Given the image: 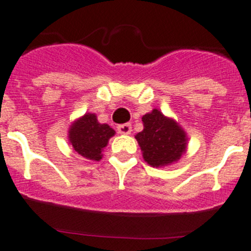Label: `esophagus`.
<instances>
[{
    "mask_svg": "<svg viewBox=\"0 0 251 251\" xmlns=\"http://www.w3.org/2000/svg\"><path fill=\"white\" fill-rule=\"evenodd\" d=\"M118 131L121 135H128L132 131V127H131L130 124H123V125L118 126Z\"/></svg>",
    "mask_w": 251,
    "mask_h": 251,
    "instance_id": "34e87169",
    "label": "esophagus"
}]
</instances>
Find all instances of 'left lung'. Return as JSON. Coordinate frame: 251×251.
<instances>
[{"label":"left lung","instance_id":"8db88e82","mask_svg":"<svg viewBox=\"0 0 251 251\" xmlns=\"http://www.w3.org/2000/svg\"><path fill=\"white\" fill-rule=\"evenodd\" d=\"M144 130L135 136L144 160L152 167L168 166L181 158L187 149L183 128L157 109L142 116Z\"/></svg>","mask_w":251,"mask_h":251}]
</instances>
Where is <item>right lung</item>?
Listing matches in <instances>:
<instances>
[{
  "label": "right lung",
  "instance_id": "obj_1",
  "mask_svg": "<svg viewBox=\"0 0 251 251\" xmlns=\"http://www.w3.org/2000/svg\"><path fill=\"white\" fill-rule=\"evenodd\" d=\"M115 131L107 124H100L95 114H85L72 124L69 128V142L73 149L86 160L100 161L101 151Z\"/></svg>",
  "mask_w": 251,
  "mask_h": 251
}]
</instances>
